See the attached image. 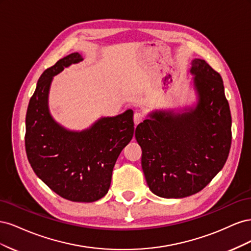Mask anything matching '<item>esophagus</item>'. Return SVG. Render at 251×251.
I'll return each instance as SVG.
<instances>
[{"label": "esophagus", "mask_w": 251, "mask_h": 251, "mask_svg": "<svg viewBox=\"0 0 251 251\" xmlns=\"http://www.w3.org/2000/svg\"><path fill=\"white\" fill-rule=\"evenodd\" d=\"M142 120H143V115L141 113H135L134 114V124H135V126L139 125Z\"/></svg>", "instance_id": "34e87169"}]
</instances>
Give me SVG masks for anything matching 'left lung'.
I'll use <instances>...</instances> for the list:
<instances>
[{
  "label": "left lung",
  "mask_w": 251,
  "mask_h": 251,
  "mask_svg": "<svg viewBox=\"0 0 251 251\" xmlns=\"http://www.w3.org/2000/svg\"><path fill=\"white\" fill-rule=\"evenodd\" d=\"M195 100L153 110L136 127L141 166L151 193L168 199L200 192L223 169L231 144V115L221 75L192 60Z\"/></svg>",
  "instance_id": "obj_1"
}]
</instances>
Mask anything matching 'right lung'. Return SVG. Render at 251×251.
<instances>
[{
  "label": "right lung",
  "instance_id": "obj_1",
  "mask_svg": "<svg viewBox=\"0 0 251 251\" xmlns=\"http://www.w3.org/2000/svg\"><path fill=\"white\" fill-rule=\"evenodd\" d=\"M78 52L45 70L29 101L25 146L32 170L45 184L73 202H94L107 195L114 165L133 138L131 109L100 117L85 130H69L53 118L49 93L53 77L81 62Z\"/></svg>",
  "mask_w": 251,
  "mask_h": 251
}]
</instances>
